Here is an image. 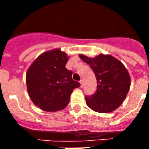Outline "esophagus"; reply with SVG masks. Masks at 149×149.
Returning a JSON list of instances; mask_svg holds the SVG:
<instances>
[{
	"label": "esophagus",
	"mask_w": 149,
	"mask_h": 149,
	"mask_svg": "<svg viewBox=\"0 0 149 149\" xmlns=\"http://www.w3.org/2000/svg\"><path fill=\"white\" fill-rule=\"evenodd\" d=\"M80 84H81V87H83V86H84V81H83V80H81V81H80Z\"/></svg>",
	"instance_id": "1"
}]
</instances>
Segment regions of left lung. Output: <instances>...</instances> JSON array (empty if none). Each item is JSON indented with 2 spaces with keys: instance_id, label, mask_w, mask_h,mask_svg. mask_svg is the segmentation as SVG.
<instances>
[{
  "instance_id": "8db88e82",
  "label": "left lung",
  "mask_w": 149,
  "mask_h": 149,
  "mask_svg": "<svg viewBox=\"0 0 149 149\" xmlns=\"http://www.w3.org/2000/svg\"><path fill=\"white\" fill-rule=\"evenodd\" d=\"M80 58L90 65L97 79L94 95L85 96L89 108L98 113H110L125 99L131 86V77L122 62L111 55L99 54L90 58L84 54Z\"/></svg>"
}]
</instances>
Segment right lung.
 Segmentation results:
<instances>
[{"label": "right lung", "instance_id": "right-lung-1", "mask_svg": "<svg viewBox=\"0 0 149 149\" xmlns=\"http://www.w3.org/2000/svg\"><path fill=\"white\" fill-rule=\"evenodd\" d=\"M68 56L58 48L39 55L26 73L28 95L34 104L46 112L63 110L70 95L81 84L72 80V71L65 68Z\"/></svg>", "mask_w": 149, "mask_h": 149}]
</instances>
